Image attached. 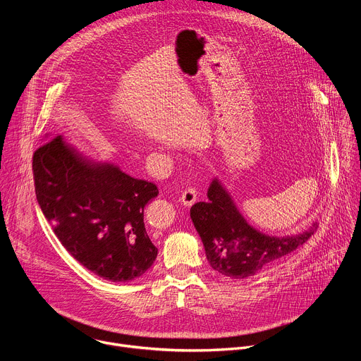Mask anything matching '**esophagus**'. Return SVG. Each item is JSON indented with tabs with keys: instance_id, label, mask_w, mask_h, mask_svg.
<instances>
[{
	"instance_id": "obj_1",
	"label": "esophagus",
	"mask_w": 361,
	"mask_h": 361,
	"mask_svg": "<svg viewBox=\"0 0 361 361\" xmlns=\"http://www.w3.org/2000/svg\"><path fill=\"white\" fill-rule=\"evenodd\" d=\"M180 201L185 205V207H190V205H192L197 201V190L194 187L185 188L180 195Z\"/></svg>"
}]
</instances>
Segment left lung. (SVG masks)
<instances>
[{
    "mask_svg": "<svg viewBox=\"0 0 361 361\" xmlns=\"http://www.w3.org/2000/svg\"><path fill=\"white\" fill-rule=\"evenodd\" d=\"M209 201H200L190 217L205 248L210 266L230 279H245L274 264L302 245L317 230V223L298 235L270 237L252 228L237 210L221 183L214 178Z\"/></svg>",
    "mask_w": 361,
    "mask_h": 361,
    "instance_id": "8db88e82",
    "label": "left lung"
}]
</instances>
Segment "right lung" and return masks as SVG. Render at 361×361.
<instances>
[{
	"instance_id": "1",
	"label": "right lung",
	"mask_w": 361,
	"mask_h": 361,
	"mask_svg": "<svg viewBox=\"0 0 361 361\" xmlns=\"http://www.w3.org/2000/svg\"><path fill=\"white\" fill-rule=\"evenodd\" d=\"M32 173L42 214L85 269L126 283L156 262L159 250L144 226L145 205L159 194L156 184L85 160L61 135L35 149Z\"/></svg>"
}]
</instances>
